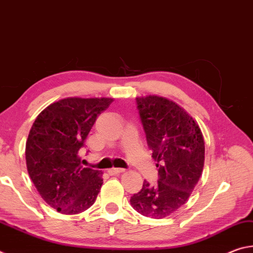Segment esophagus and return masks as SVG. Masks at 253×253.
Here are the masks:
<instances>
[{
    "label": "esophagus",
    "instance_id": "esophagus-1",
    "mask_svg": "<svg viewBox=\"0 0 253 253\" xmlns=\"http://www.w3.org/2000/svg\"><path fill=\"white\" fill-rule=\"evenodd\" d=\"M124 170H125L124 169H115V168H113V169H109L108 170H107V172H108L109 175H116V174H119V173H123Z\"/></svg>",
    "mask_w": 253,
    "mask_h": 253
}]
</instances>
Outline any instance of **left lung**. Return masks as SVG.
I'll return each mask as SVG.
<instances>
[{
  "mask_svg": "<svg viewBox=\"0 0 253 253\" xmlns=\"http://www.w3.org/2000/svg\"><path fill=\"white\" fill-rule=\"evenodd\" d=\"M147 146L157 162L156 184L144 181L130 198L137 212L163 219L186 203L204 166V139L198 124L175 102L157 96L136 98Z\"/></svg>",
  "mask_w": 253,
  "mask_h": 253,
  "instance_id": "8db88e82",
  "label": "left lung"
}]
</instances>
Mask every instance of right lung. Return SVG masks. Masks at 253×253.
<instances>
[{
    "instance_id": "right-lung-1",
    "label": "right lung",
    "mask_w": 253,
    "mask_h": 253,
    "mask_svg": "<svg viewBox=\"0 0 253 253\" xmlns=\"http://www.w3.org/2000/svg\"><path fill=\"white\" fill-rule=\"evenodd\" d=\"M111 98H66L36 118L25 145L30 177L41 198L63 214L84 212L95 203L101 170L80 165L79 151Z\"/></svg>"
}]
</instances>
